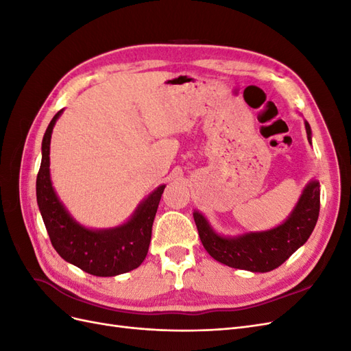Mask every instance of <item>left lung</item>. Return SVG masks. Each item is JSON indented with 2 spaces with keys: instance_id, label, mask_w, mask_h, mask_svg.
<instances>
[{
  "instance_id": "left-lung-1",
  "label": "left lung",
  "mask_w": 351,
  "mask_h": 351,
  "mask_svg": "<svg viewBox=\"0 0 351 351\" xmlns=\"http://www.w3.org/2000/svg\"><path fill=\"white\" fill-rule=\"evenodd\" d=\"M304 127L307 141L312 145V130L306 120ZM319 182L311 180L290 215L280 226L232 237L217 232L199 210L193 212V218L202 244L215 261L236 269L269 272L282 265L311 237L319 217Z\"/></svg>"
}]
</instances>
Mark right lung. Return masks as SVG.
<instances>
[{"label":"right lung","instance_id":"1","mask_svg":"<svg viewBox=\"0 0 351 351\" xmlns=\"http://www.w3.org/2000/svg\"><path fill=\"white\" fill-rule=\"evenodd\" d=\"M58 111L42 139V161L36 178V200L52 246L66 262L97 277H115L141 267L152 236L159 200L165 184L145 197L133 215L112 228H88L74 219L57 196L49 173L52 129L62 114Z\"/></svg>","mask_w":351,"mask_h":351}]
</instances>
